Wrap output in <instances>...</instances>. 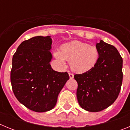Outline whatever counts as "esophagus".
I'll list each match as a JSON object with an SVG mask.
<instances>
[{
  "label": "esophagus",
  "instance_id": "1",
  "mask_svg": "<svg viewBox=\"0 0 130 130\" xmlns=\"http://www.w3.org/2000/svg\"><path fill=\"white\" fill-rule=\"evenodd\" d=\"M69 76H70V79H73V74H72V73H69Z\"/></svg>",
  "mask_w": 130,
  "mask_h": 130
}]
</instances>
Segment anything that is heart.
<instances>
[{
  "label": "heart",
  "mask_w": 130,
  "mask_h": 130,
  "mask_svg": "<svg viewBox=\"0 0 130 130\" xmlns=\"http://www.w3.org/2000/svg\"><path fill=\"white\" fill-rule=\"evenodd\" d=\"M54 56L62 66H66V60L70 61L72 71L83 73L92 70L96 66L100 52L96 46L80 41H73L62 45L60 51H55Z\"/></svg>",
  "instance_id": "obj_1"
}]
</instances>
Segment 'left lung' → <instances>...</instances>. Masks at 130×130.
<instances>
[{
  "label": "left lung",
  "instance_id": "1",
  "mask_svg": "<svg viewBox=\"0 0 130 130\" xmlns=\"http://www.w3.org/2000/svg\"><path fill=\"white\" fill-rule=\"evenodd\" d=\"M100 57L92 70L75 74L77 98L86 111L98 112L112 105L117 100L122 83V58L113 45L100 40L96 43Z\"/></svg>",
  "mask_w": 130,
  "mask_h": 130
}]
</instances>
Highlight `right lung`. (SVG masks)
<instances>
[{"mask_svg":"<svg viewBox=\"0 0 130 130\" xmlns=\"http://www.w3.org/2000/svg\"><path fill=\"white\" fill-rule=\"evenodd\" d=\"M51 36H35L21 43L12 58L10 73L14 95L21 104L35 112L50 111L70 79L67 72L53 70Z\"/></svg>","mask_w":130,"mask_h":130,"instance_id":"add662e5","label":"right lung"}]
</instances>
